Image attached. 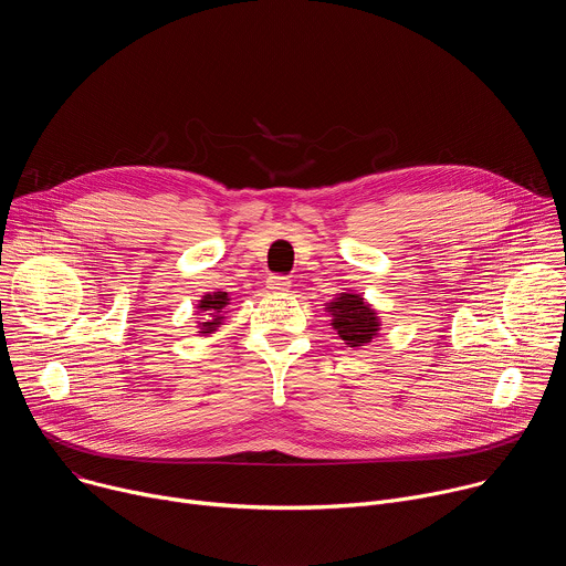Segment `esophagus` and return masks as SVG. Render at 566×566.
<instances>
[{
	"label": "esophagus",
	"instance_id": "esophagus-1",
	"mask_svg": "<svg viewBox=\"0 0 566 566\" xmlns=\"http://www.w3.org/2000/svg\"><path fill=\"white\" fill-rule=\"evenodd\" d=\"M266 289H271V291H275V293L289 291V289H291V280L284 277V275H271V277L266 280Z\"/></svg>",
	"mask_w": 566,
	"mask_h": 566
}]
</instances>
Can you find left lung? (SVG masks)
Here are the masks:
<instances>
[{
  "instance_id": "1",
  "label": "left lung",
  "mask_w": 566,
  "mask_h": 566,
  "mask_svg": "<svg viewBox=\"0 0 566 566\" xmlns=\"http://www.w3.org/2000/svg\"><path fill=\"white\" fill-rule=\"evenodd\" d=\"M327 308L334 317L332 325L338 332L340 340H345V345L363 347L378 336V315L365 302V297L356 293H340L334 302H329Z\"/></svg>"
}]
</instances>
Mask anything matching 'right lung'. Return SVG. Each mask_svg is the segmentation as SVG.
Instances as JSON below:
<instances>
[{"mask_svg": "<svg viewBox=\"0 0 566 566\" xmlns=\"http://www.w3.org/2000/svg\"><path fill=\"white\" fill-rule=\"evenodd\" d=\"M226 304H228V293L226 291H217V293H206L203 297H201V302H199V311H203L201 315V319H206V322H199V334L201 336H208V334H212V332H217V327L221 325V319H223V308H226Z\"/></svg>", "mask_w": 566, "mask_h": 566, "instance_id": "obj_1", "label": "right lung"}]
</instances>
